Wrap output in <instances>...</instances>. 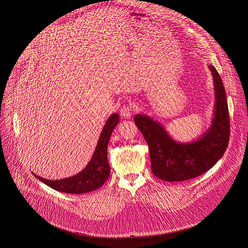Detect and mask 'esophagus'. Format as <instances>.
<instances>
[{
	"mask_svg": "<svg viewBox=\"0 0 248 248\" xmlns=\"http://www.w3.org/2000/svg\"><path fill=\"white\" fill-rule=\"evenodd\" d=\"M120 115L124 119H129L132 116V109L129 106H123L120 109Z\"/></svg>",
	"mask_w": 248,
	"mask_h": 248,
	"instance_id": "34e87169",
	"label": "esophagus"
}]
</instances>
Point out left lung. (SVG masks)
<instances>
[{
  "label": "left lung",
  "mask_w": 248,
  "mask_h": 248,
  "mask_svg": "<svg viewBox=\"0 0 248 248\" xmlns=\"http://www.w3.org/2000/svg\"><path fill=\"white\" fill-rule=\"evenodd\" d=\"M215 93L214 113L210 127L196 140L178 142L159 122L146 114H136L135 124L150 149L153 173L164 181H184L197 177L225 154L230 139V116L225 87L216 68L209 65Z\"/></svg>",
  "instance_id": "obj_1"
}]
</instances>
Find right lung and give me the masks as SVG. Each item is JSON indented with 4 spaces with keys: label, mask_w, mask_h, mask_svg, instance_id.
Here are the masks:
<instances>
[{
    "label": "right lung",
    "mask_w": 248,
    "mask_h": 248,
    "mask_svg": "<svg viewBox=\"0 0 248 248\" xmlns=\"http://www.w3.org/2000/svg\"><path fill=\"white\" fill-rule=\"evenodd\" d=\"M119 123V115L113 113L106 120L98 138L94 153L87 167L78 173L59 180L43 178L35 173L41 182L64 193L82 194L101 187L110 175V166L107 159V145L114 128Z\"/></svg>",
    "instance_id": "add662e5"
}]
</instances>
